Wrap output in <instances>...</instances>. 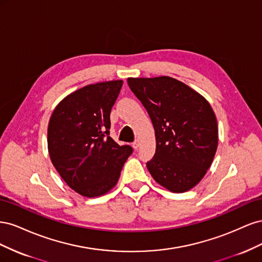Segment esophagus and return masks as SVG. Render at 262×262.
I'll list each match as a JSON object with an SVG mask.
<instances>
[{"instance_id": "1", "label": "esophagus", "mask_w": 262, "mask_h": 262, "mask_svg": "<svg viewBox=\"0 0 262 262\" xmlns=\"http://www.w3.org/2000/svg\"><path fill=\"white\" fill-rule=\"evenodd\" d=\"M140 145H141V142L139 140L136 141V142H133V143H132V146H133L134 149H138L140 147Z\"/></svg>"}]
</instances>
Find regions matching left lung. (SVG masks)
<instances>
[{
  "label": "left lung",
  "mask_w": 262,
  "mask_h": 262,
  "mask_svg": "<svg viewBox=\"0 0 262 262\" xmlns=\"http://www.w3.org/2000/svg\"><path fill=\"white\" fill-rule=\"evenodd\" d=\"M154 125L155 155L146 166L158 185L181 193L205 176L219 143L215 114L201 94L170 76L128 77Z\"/></svg>",
  "instance_id": "1"
}]
</instances>
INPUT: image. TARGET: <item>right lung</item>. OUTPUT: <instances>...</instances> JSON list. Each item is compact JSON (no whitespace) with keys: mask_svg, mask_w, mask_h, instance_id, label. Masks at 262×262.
Returning a JSON list of instances; mask_svg holds the SVG:
<instances>
[{"mask_svg":"<svg viewBox=\"0 0 262 262\" xmlns=\"http://www.w3.org/2000/svg\"><path fill=\"white\" fill-rule=\"evenodd\" d=\"M122 80L86 85L54 108L48 124L51 163L66 184L86 198L104 195L120 177L132 154L109 137L110 112Z\"/></svg>","mask_w":262,"mask_h":262,"instance_id":"add662e5","label":"right lung"}]
</instances>
